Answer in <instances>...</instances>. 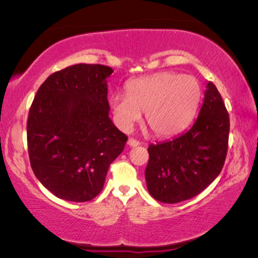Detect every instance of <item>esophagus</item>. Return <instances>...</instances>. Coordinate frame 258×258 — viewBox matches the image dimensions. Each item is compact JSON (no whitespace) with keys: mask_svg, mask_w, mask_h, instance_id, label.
Wrapping results in <instances>:
<instances>
[{"mask_svg":"<svg viewBox=\"0 0 258 258\" xmlns=\"http://www.w3.org/2000/svg\"><path fill=\"white\" fill-rule=\"evenodd\" d=\"M127 145L130 147H138V146H140V142L138 141V140H135L133 138H130L128 141H127Z\"/></svg>","mask_w":258,"mask_h":258,"instance_id":"esophagus-1","label":"esophagus"}]
</instances>
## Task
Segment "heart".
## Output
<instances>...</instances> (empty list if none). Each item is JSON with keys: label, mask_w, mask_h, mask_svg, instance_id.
I'll use <instances>...</instances> for the list:
<instances>
[{"label": "heart", "mask_w": 258, "mask_h": 258, "mask_svg": "<svg viewBox=\"0 0 258 258\" xmlns=\"http://www.w3.org/2000/svg\"><path fill=\"white\" fill-rule=\"evenodd\" d=\"M202 89L194 76L158 73L126 85V95L113 94L110 107L117 125L130 131L146 112L148 127L159 138L181 133L198 111Z\"/></svg>", "instance_id": "b5f03b06"}]
</instances>
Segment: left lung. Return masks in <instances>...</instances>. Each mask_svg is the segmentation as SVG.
Listing matches in <instances>:
<instances>
[{
	"mask_svg": "<svg viewBox=\"0 0 258 258\" xmlns=\"http://www.w3.org/2000/svg\"><path fill=\"white\" fill-rule=\"evenodd\" d=\"M230 132L229 113L212 82L192 127L172 140L150 145L146 182L158 202H184L211 184L223 168Z\"/></svg>",
	"mask_w": 258,
	"mask_h": 258,
	"instance_id": "1",
	"label": "left lung"
}]
</instances>
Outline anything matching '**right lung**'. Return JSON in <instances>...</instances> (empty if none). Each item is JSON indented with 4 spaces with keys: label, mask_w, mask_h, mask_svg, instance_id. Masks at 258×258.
Masks as SVG:
<instances>
[{
    "label": "right lung",
    "mask_w": 258,
    "mask_h": 258,
    "mask_svg": "<svg viewBox=\"0 0 258 258\" xmlns=\"http://www.w3.org/2000/svg\"><path fill=\"white\" fill-rule=\"evenodd\" d=\"M112 73L102 64H74L50 75L35 95L27 120L30 166L60 199L97 197L127 141L109 118Z\"/></svg>",
    "instance_id": "1"
}]
</instances>
